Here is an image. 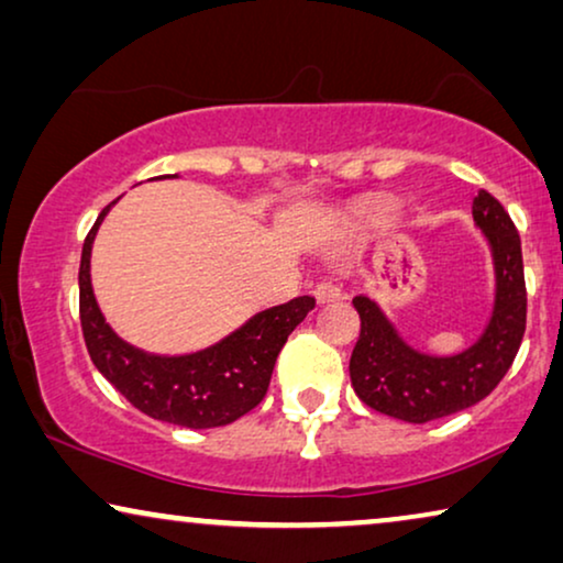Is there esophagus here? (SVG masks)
Returning <instances> with one entry per match:
<instances>
[{"label":"esophagus","mask_w":563,"mask_h":563,"mask_svg":"<svg viewBox=\"0 0 563 563\" xmlns=\"http://www.w3.org/2000/svg\"><path fill=\"white\" fill-rule=\"evenodd\" d=\"M314 299H318L320 305L335 302V299H341V287H338L335 282H320L318 287H314Z\"/></svg>","instance_id":"esophagus-1"}]
</instances>
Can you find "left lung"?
Wrapping results in <instances>:
<instances>
[{"instance_id": "left-lung-1", "label": "left lung", "mask_w": 563, "mask_h": 563, "mask_svg": "<svg viewBox=\"0 0 563 563\" xmlns=\"http://www.w3.org/2000/svg\"><path fill=\"white\" fill-rule=\"evenodd\" d=\"M472 214L489 241L497 279L489 325L472 349L456 356H428L397 335L374 299H353L361 335L351 353V384L361 402L376 412L415 426L449 418L482 402L518 356L528 314L518 228L484 189L474 197Z\"/></svg>"}]
</instances>
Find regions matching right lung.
<instances>
[{
	"instance_id": "right-lung-1",
	"label": "right lung",
	"mask_w": 563,
	"mask_h": 563,
	"mask_svg": "<svg viewBox=\"0 0 563 563\" xmlns=\"http://www.w3.org/2000/svg\"><path fill=\"white\" fill-rule=\"evenodd\" d=\"M114 205V202H112ZM89 230L79 266V314L87 351L99 374L153 420L205 430L235 422L266 397L274 364L291 330L314 307L312 297L264 310L225 341L189 356H153L114 335L91 291V243L104 214Z\"/></svg>"
}]
</instances>
